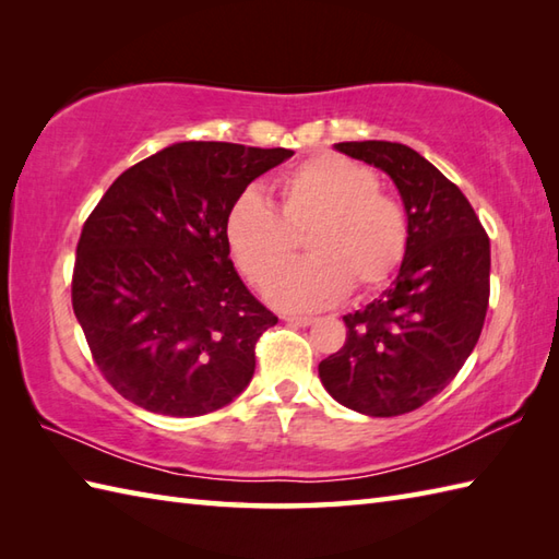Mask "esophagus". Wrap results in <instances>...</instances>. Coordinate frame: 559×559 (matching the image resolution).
<instances>
[{"instance_id": "1", "label": "esophagus", "mask_w": 559, "mask_h": 559, "mask_svg": "<svg viewBox=\"0 0 559 559\" xmlns=\"http://www.w3.org/2000/svg\"><path fill=\"white\" fill-rule=\"evenodd\" d=\"M283 319H286V322L293 326H310L314 322L312 317H302V314H286Z\"/></svg>"}]
</instances>
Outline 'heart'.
Segmentation results:
<instances>
[{"instance_id":"heart-1","label":"heart","mask_w":559,"mask_h":559,"mask_svg":"<svg viewBox=\"0 0 559 559\" xmlns=\"http://www.w3.org/2000/svg\"><path fill=\"white\" fill-rule=\"evenodd\" d=\"M278 210L254 189L240 194L225 216V242L237 269L264 286L287 263L308 233L302 265L266 286L278 310L307 312L334 305L355 290H374L394 276L406 257L408 218L396 199L379 192L372 168L322 153L295 165L273 182Z\"/></svg>"}]
</instances>
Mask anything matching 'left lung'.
Listing matches in <instances>:
<instances>
[{
	"mask_svg": "<svg viewBox=\"0 0 559 559\" xmlns=\"http://www.w3.org/2000/svg\"><path fill=\"white\" fill-rule=\"evenodd\" d=\"M334 148L394 180L408 247L391 286L343 317L346 343L319 362V379L341 406L391 418L437 396L476 348L490 298V240L461 189L418 151L391 141Z\"/></svg>",
	"mask_w": 559,
	"mask_h": 559,
	"instance_id": "obj_1",
	"label": "left lung"
}]
</instances>
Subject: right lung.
Segmentation results:
<instances>
[{"instance_id":"right-lung-1","label":"right lung","mask_w":559,"mask_h":559,"mask_svg":"<svg viewBox=\"0 0 559 559\" xmlns=\"http://www.w3.org/2000/svg\"><path fill=\"white\" fill-rule=\"evenodd\" d=\"M288 148L182 141L124 170L83 225L71 305L103 377L151 413L194 418L240 396L278 317L230 261L225 216Z\"/></svg>"}]
</instances>
